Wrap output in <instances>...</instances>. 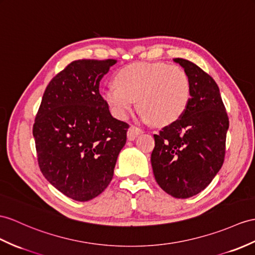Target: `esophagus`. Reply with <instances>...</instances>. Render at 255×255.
<instances>
[{"mask_svg":"<svg viewBox=\"0 0 255 255\" xmlns=\"http://www.w3.org/2000/svg\"><path fill=\"white\" fill-rule=\"evenodd\" d=\"M141 133H142L141 128L135 127V126H131L128 128V138L129 140H133L136 137V136L141 134Z\"/></svg>","mask_w":255,"mask_h":255,"instance_id":"34e87169","label":"esophagus"}]
</instances>
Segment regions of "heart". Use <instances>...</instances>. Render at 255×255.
<instances>
[{"label":"heart","instance_id":"b5f03b06","mask_svg":"<svg viewBox=\"0 0 255 255\" xmlns=\"http://www.w3.org/2000/svg\"><path fill=\"white\" fill-rule=\"evenodd\" d=\"M115 85L103 92L113 115L126 119L137 101L140 116L154 126H167L183 116L191 84L182 67L164 63H133L117 72Z\"/></svg>","mask_w":255,"mask_h":255}]
</instances>
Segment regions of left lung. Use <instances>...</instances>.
<instances>
[{"label":"left lung","mask_w":255,"mask_h":255,"mask_svg":"<svg viewBox=\"0 0 255 255\" xmlns=\"http://www.w3.org/2000/svg\"><path fill=\"white\" fill-rule=\"evenodd\" d=\"M174 61L188 74L190 101L178 120L153 135L151 165L160 187L185 199L206 188L222 167L229 120L213 78L187 59Z\"/></svg>","instance_id":"obj_1"}]
</instances>
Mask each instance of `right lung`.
I'll return each instance as SVG.
<instances>
[{"label":"right lung","instance_id":"right-lung-1","mask_svg":"<svg viewBox=\"0 0 255 255\" xmlns=\"http://www.w3.org/2000/svg\"><path fill=\"white\" fill-rule=\"evenodd\" d=\"M116 59L74 60L51 80L33 124L42 174L76 201L107 188L128 124L111 116L99 82Z\"/></svg>","mask_w":255,"mask_h":255}]
</instances>
